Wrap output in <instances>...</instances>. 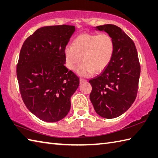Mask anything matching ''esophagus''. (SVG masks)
<instances>
[{"label":"esophagus","mask_w":158,"mask_h":158,"mask_svg":"<svg viewBox=\"0 0 158 158\" xmlns=\"http://www.w3.org/2000/svg\"><path fill=\"white\" fill-rule=\"evenodd\" d=\"M86 82V80H84V79H82V78L80 79V85H82V84H83L84 82Z\"/></svg>","instance_id":"1"}]
</instances>
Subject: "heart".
I'll return each mask as SVG.
<instances>
[{"instance_id": "obj_1", "label": "heart", "mask_w": 158, "mask_h": 158, "mask_svg": "<svg viewBox=\"0 0 158 158\" xmlns=\"http://www.w3.org/2000/svg\"><path fill=\"white\" fill-rule=\"evenodd\" d=\"M114 52V43L107 34H82L76 37L72 45L65 48V65L73 69L83 63L76 72L82 77H89L95 72L100 73L110 64Z\"/></svg>"}]
</instances>
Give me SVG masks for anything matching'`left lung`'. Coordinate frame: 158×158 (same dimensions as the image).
Instances as JSON below:
<instances>
[{"label": "left lung", "instance_id": "1", "mask_svg": "<svg viewBox=\"0 0 158 158\" xmlns=\"http://www.w3.org/2000/svg\"><path fill=\"white\" fill-rule=\"evenodd\" d=\"M104 31L114 43L113 57L100 75L89 80L90 99L96 113L115 118L127 111L137 94L141 67L134 42L120 27L105 24L94 27Z\"/></svg>", "mask_w": 158, "mask_h": 158}]
</instances>
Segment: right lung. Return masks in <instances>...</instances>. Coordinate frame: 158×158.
I'll use <instances>...</instances> for the list:
<instances>
[{
	"mask_svg": "<svg viewBox=\"0 0 158 158\" xmlns=\"http://www.w3.org/2000/svg\"><path fill=\"white\" fill-rule=\"evenodd\" d=\"M75 26H44L24 42L17 77L26 106L41 120L55 122L65 118L79 78L64 64V50Z\"/></svg>",
	"mask_w": 158,
	"mask_h": 158,
	"instance_id": "obj_1",
	"label": "right lung"
}]
</instances>
